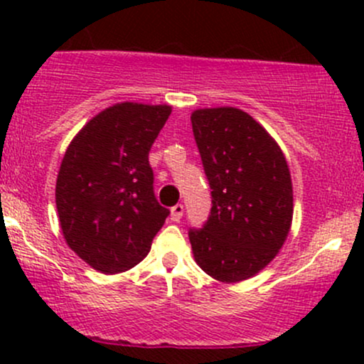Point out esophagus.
Returning <instances> with one entry per match:
<instances>
[{"label": "esophagus", "instance_id": "1", "mask_svg": "<svg viewBox=\"0 0 364 364\" xmlns=\"http://www.w3.org/2000/svg\"><path fill=\"white\" fill-rule=\"evenodd\" d=\"M183 212H185V207H183L181 203L174 205L173 208H171V220H174V223H179V219L183 217Z\"/></svg>", "mask_w": 364, "mask_h": 364}]
</instances>
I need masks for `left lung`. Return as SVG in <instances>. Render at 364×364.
<instances>
[{"instance_id": "left-lung-1", "label": "left lung", "mask_w": 364, "mask_h": 364, "mask_svg": "<svg viewBox=\"0 0 364 364\" xmlns=\"http://www.w3.org/2000/svg\"><path fill=\"white\" fill-rule=\"evenodd\" d=\"M191 127L212 190L208 220L188 232L195 262L220 282L246 281L289 235V166L270 133L236 107L196 109Z\"/></svg>"}]
</instances>
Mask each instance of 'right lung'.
Instances as JSON below:
<instances>
[{"instance_id": "1", "label": "right lung", "mask_w": 364, "mask_h": 364, "mask_svg": "<svg viewBox=\"0 0 364 364\" xmlns=\"http://www.w3.org/2000/svg\"><path fill=\"white\" fill-rule=\"evenodd\" d=\"M171 106L119 102L95 114L66 149L56 208L66 243L102 274L132 269L150 252L168 208L154 195L149 152Z\"/></svg>"}]
</instances>
